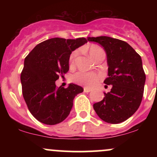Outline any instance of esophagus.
I'll use <instances>...</instances> for the list:
<instances>
[{"instance_id": "1", "label": "esophagus", "mask_w": 157, "mask_h": 157, "mask_svg": "<svg viewBox=\"0 0 157 157\" xmlns=\"http://www.w3.org/2000/svg\"><path fill=\"white\" fill-rule=\"evenodd\" d=\"M90 91H91V89H89V88H87V87H85L84 88V92H90Z\"/></svg>"}]
</instances>
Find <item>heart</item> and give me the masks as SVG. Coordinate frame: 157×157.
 Wrapping results in <instances>:
<instances>
[{"label": "heart", "mask_w": 157, "mask_h": 157, "mask_svg": "<svg viewBox=\"0 0 157 157\" xmlns=\"http://www.w3.org/2000/svg\"><path fill=\"white\" fill-rule=\"evenodd\" d=\"M104 52L100 46L97 45H92L90 46L89 49V53L90 57L94 58L95 56L100 54V52ZM77 55V52L75 51L71 53L69 57V64L73 65L75 63V57ZM100 79V77L94 73H88L83 72V71H79V72L75 73L72 76V80L77 83H79L82 86H86V87H92L95 84L98 82Z\"/></svg>", "instance_id": "1"}]
</instances>
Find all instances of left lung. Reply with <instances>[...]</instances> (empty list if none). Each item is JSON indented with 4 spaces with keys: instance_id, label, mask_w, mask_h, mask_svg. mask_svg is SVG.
I'll return each instance as SVG.
<instances>
[{
    "instance_id": "obj_1",
    "label": "left lung",
    "mask_w": 157,
    "mask_h": 157,
    "mask_svg": "<svg viewBox=\"0 0 157 157\" xmlns=\"http://www.w3.org/2000/svg\"><path fill=\"white\" fill-rule=\"evenodd\" d=\"M88 40L101 45L105 51L109 77L104 83L112 85L111 91L104 93L103 100L94 104V109L106 122L125 121L139 109L143 97L145 74L141 57L121 40L100 36L89 37Z\"/></svg>"
}]
</instances>
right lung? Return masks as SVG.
<instances>
[{
    "label": "right lung",
    "mask_w": 157,
    "mask_h": 157,
    "mask_svg": "<svg viewBox=\"0 0 157 157\" xmlns=\"http://www.w3.org/2000/svg\"><path fill=\"white\" fill-rule=\"evenodd\" d=\"M84 37H54L37 44L24 60L21 75L23 96L35 119L46 125H56L68 116L75 96L83 91L76 84L57 88L55 81L69 69L71 52L86 44Z\"/></svg>",
    "instance_id": "add662e5"
}]
</instances>
